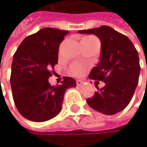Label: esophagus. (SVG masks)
<instances>
[{
  "mask_svg": "<svg viewBox=\"0 0 147 147\" xmlns=\"http://www.w3.org/2000/svg\"><path fill=\"white\" fill-rule=\"evenodd\" d=\"M83 81L82 80H76V84H77V86H81L82 84H83Z\"/></svg>",
  "mask_w": 147,
  "mask_h": 147,
  "instance_id": "esophagus-1",
  "label": "esophagus"
}]
</instances>
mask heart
<instances>
[{"label": "heart", "instance_id": "obj_1", "mask_svg": "<svg viewBox=\"0 0 147 147\" xmlns=\"http://www.w3.org/2000/svg\"><path fill=\"white\" fill-rule=\"evenodd\" d=\"M70 73L73 76H80L85 71V66L80 63H74L69 67Z\"/></svg>", "mask_w": 147, "mask_h": 147}]
</instances>
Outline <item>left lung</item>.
<instances>
[{"label":"left lung","mask_w":147,"mask_h":147,"mask_svg":"<svg viewBox=\"0 0 147 147\" xmlns=\"http://www.w3.org/2000/svg\"><path fill=\"white\" fill-rule=\"evenodd\" d=\"M93 34L101 42V56L97 66L90 71V80L102 81L104 87L86 102L93 109L113 115L126 108L132 98L140 73L138 52L128 38L108 26L79 30Z\"/></svg>","instance_id":"8db88e82"}]
</instances>
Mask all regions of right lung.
<instances>
[{
  "mask_svg": "<svg viewBox=\"0 0 147 147\" xmlns=\"http://www.w3.org/2000/svg\"><path fill=\"white\" fill-rule=\"evenodd\" d=\"M67 34L68 30L42 28L25 38L15 53L10 78L12 97L27 120L43 122L56 117L62 109L65 91L76 86L71 77H64L57 86L49 83L57 64L59 45Z\"/></svg>",
  "mask_w": 147,
  "mask_h": 147,
  "instance_id": "obj_1",
  "label": "right lung"
}]
</instances>
